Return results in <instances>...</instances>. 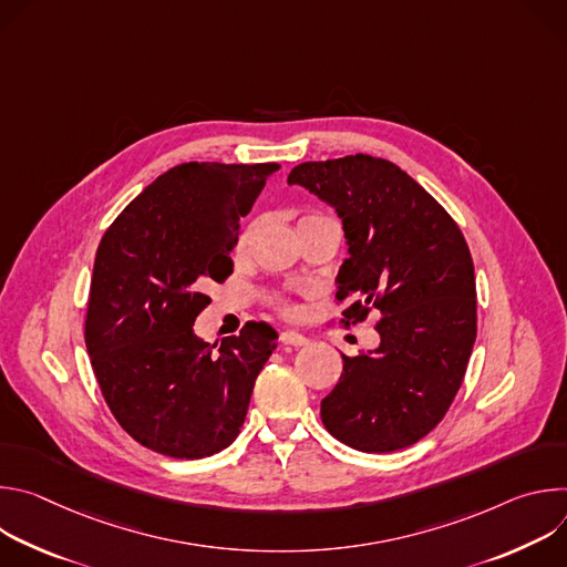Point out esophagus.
Here are the masks:
<instances>
[{
	"label": "esophagus",
	"instance_id": "obj_1",
	"mask_svg": "<svg viewBox=\"0 0 567 567\" xmlns=\"http://www.w3.org/2000/svg\"><path fill=\"white\" fill-rule=\"evenodd\" d=\"M280 343H282V346H291V348H305V346H309V341H307L302 334H298V332H285V334L280 337Z\"/></svg>",
	"mask_w": 567,
	"mask_h": 567
}]
</instances>
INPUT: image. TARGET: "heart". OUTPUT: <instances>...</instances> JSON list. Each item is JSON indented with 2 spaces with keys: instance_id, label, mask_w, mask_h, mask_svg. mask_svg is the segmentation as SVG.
I'll list each match as a JSON object with an SVG mask.
<instances>
[{
  "instance_id": "heart-1",
  "label": "heart",
  "mask_w": 567,
  "mask_h": 567,
  "mask_svg": "<svg viewBox=\"0 0 567 567\" xmlns=\"http://www.w3.org/2000/svg\"><path fill=\"white\" fill-rule=\"evenodd\" d=\"M251 235H254V228H245V230H241V235H239V239H237V254H241V251H245V249L249 247Z\"/></svg>"
}]
</instances>
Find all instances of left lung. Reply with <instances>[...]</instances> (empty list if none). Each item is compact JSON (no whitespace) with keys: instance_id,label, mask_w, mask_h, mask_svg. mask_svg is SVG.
Here are the masks:
<instances>
[{"instance_id":"1","label":"left lung","mask_w":567,"mask_h":567,"mask_svg":"<svg viewBox=\"0 0 567 567\" xmlns=\"http://www.w3.org/2000/svg\"><path fill=\"white\" fill-rule=\"evenodd\" d=\"M289 186L330 204L350 258L337 276L343 316L381 313L374 350L343 357L320 420L363 453L406 449L446 415L475 343V274L462 230L406 173L352 154L296 166Z\"/></svg>"}]
</instances>
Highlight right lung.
I'll return each instance as SVG.
<instances>
[{
    "label": "right lung",
    "instance_id": "right-lung-1",
    "mask_svg": "<svg viewBox=\"0 0 567 567\" xmlns=\"http://www.w3.org/2000/svg\"><path fill=\"white\" fill-rule=\"evenodd\" d=\"M278 168L182 164L130 202L101 239L87 352L116 422L161 455L199 460L226 449L278 348L267 322H247L217 352L193 330L210 302L204 287L233 274L239 217Z\"/></svg>",
    "mask_w": 567,
    "mask_h": 567
}]
</instances>
